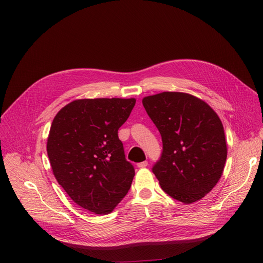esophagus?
<instances>
[{
    "mask_svg": "<svg viewBox=\"0 0 263 263\" xmlns=\"http://www.w3.org/2000/svg\"><path fill=\"white\" fill-rule=\"evenodd\" d=\"M148 165V162L147 161H144V162H141V163H139L137 164V166H139L140 168H144V167H146Z\"/></svg>",
    "mask_w": 263,
    "mask_h": 263,
    "instance_id": "34e87169",
    "label": "esophagus"
}]
</instances>
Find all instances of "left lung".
Segmentation results:
<instances>
[{
	"instance_id": "8db88e82",
	"label": "left lung",
	"mask_w": 263,
	"mask_h": 263,
	"mask_svg": "<svg viewBox=\"0 0 263 263\" xmlns=\"http://www.w3.org/2000/svg\"><path fill=\"white\" fill-rule=\"evenodd\" d=\"M143 105L162 137V154L153 166L162 190L184 203L201 199L226 163L222 121L205 102L184 92L148 96Z\"/></svg>"
}]
</instances>
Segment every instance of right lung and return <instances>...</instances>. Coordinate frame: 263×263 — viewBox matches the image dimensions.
Listing matches in <instances>:
<instances>
[{
    "label": "right lung",
    "mask_w": 263,
    "mask_h": 263,
    "mask_svg": "<svg viewBox=\"0 0 263 263\" xmlns=\"http://www.w3.org/2000/svg\"><path fill=\"white\" fill-rule=\"evenodd\" d=\"M135 99L76 100L54 117L47 151L53 174L70 198L96 214H107L127 195L134 177L118 129Z\"/></svg>",
    "instance_id": "obj_1"
}]
</instances>
